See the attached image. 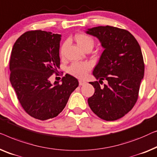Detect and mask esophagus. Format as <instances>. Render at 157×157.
<instances>
[{"mask_svg":"<svg viewBox=\"0 0 157 157\" xmlns=\"http://www.w3.org/2000/svg\"><path fill=\"white\" fill-rule=\"evenodd\" d=\"M87 83V82L85 81V80H79V85H85V84Z\"/></svg>","mask_w":157,"mask_h":157,"instance_id":"obj_1","label":"esophagus"}]
</instances>
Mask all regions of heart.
I'll list each match as a JSON object with an SVG mask.
<instances>
[{
    "label": "heart",
    "mask_w": 157,
    "mask_h": 157,
    "mask_svg": "<svg viewBox=\"0 0 157 157\" xmlns=\"http://www.w3.org/2000/svg\"><path fill=\"white\" fill-rule=\"evenodd\" d=\"M75 39L78 45L82 49L84 50L87 48H93L94 41L93 38L90 35L86 34H79L76 35ZM67 41H66L61 46L60 50H59L61 56H63L64 53H65V48L67 47ZM90 68H91V65L87 62L75 63L72 64L70 66V67L68 68V72L72 75L77 77V78H82L86 75V74L90 70Z\"/></svg>",
    "instance_id": "obj_1"
}]
</instances>
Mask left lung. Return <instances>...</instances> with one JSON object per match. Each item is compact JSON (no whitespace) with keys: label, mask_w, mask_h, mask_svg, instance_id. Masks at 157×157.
<instances>
[{"label":"left lung","mask_w":157,"mask_h":157,"mask_svg":"<svg viewBox=\"0 0 157 157\" xmlns=\"http://www.w3.org/2000/svg\"><path fill=\"white\" fill-rule=\"evenodd\" d=\"M96 37L104 48L92 75L99 82L90 84L94 93L88 98L92 112L99 117L114 121L127 114L138 98L144 75L142 50L129 31L112 26H98L86 30ZM107 80L101 87L99 82Z\"/></svg>","instance_id":"obj_1"}]
</instances>
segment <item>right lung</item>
Masks as SVG:
<instances>
[{"label": "right lung", "instance_id": "right-lung-1", "mask_svg": "<svg viewBox=\"0 0 157 157\" xmlns=\"http://www.w3.org/2000/svg\"><path fill=\"white\" fill-rule=\"evenodd\" d=\"M62 35L31 30L15 41L10 59V83L24 110L46 120L57 117L66 106L78 80L67 74L52 84L50 77L59 67Z\"/></svg>", "mask_w": 157, "mask_h": 157}]
</instances>
